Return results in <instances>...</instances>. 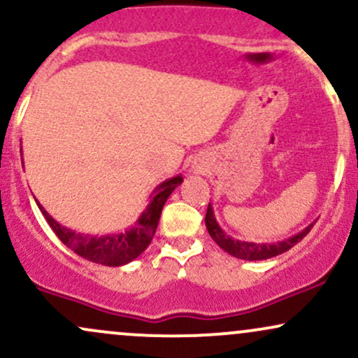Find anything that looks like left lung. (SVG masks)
Returning <instances> with one entry per match:
<instances>
[{"label":"left lung","mask_w":358,"mask_h":358,"mask_svg":"<svg viewBox=\"0 0 358 358\" xmlns=\"http://www.w3.org/2000/svg\"><path fill=\"white\" fill-rule=\"evenodd\" d=\"M205 225H207V231L210 234V237L222 249L225 250L231 256L237 259H244V261H262V259H269L279 254L289 250L293 245H296L308 232L311 231L313 224L308 225L306 229H303L301 232L294 234L289 239H285L281 242H273V244H256V242H244V241H236L231 236H227L220 229V225L217 224L215 215H213L212 205L208 203L207 215H205Z\"/></svg>","instance_id":"left-lung-1"}]
</instances>
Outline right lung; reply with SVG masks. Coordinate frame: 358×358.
Returning <instances> with one entry per match:
<instances>
[{"mask_svg":"<svg viewBox=\"0 0 358 358\" xmlns=\"http://www.w3.org/2000/svg\"><path fill=\"white\" fill-rule=\"evenodd\" d=\"M183 182L182 176H173V178L166 180L159 185L153 192L155 196L146 210L139 215V219L131 227L129 231L121 234H113V236H89V234L73 232L71 229L62 227L57 220H53L48 215L47 210L36 202L38 208L42 210L43 217L47 219L48 225L52 231L57 234V237L72 249L73 252L79 254L80 257L87 259V261L97 262V264L104 266H122L136 259L139 254L150 245L151 239H153L156 227H158L159 215H162L163 205L171 195V192ZM151 193V195H153Z\"/></svg>","mask_w":358,"mask_h":358,"instance_id":"obj_1","label":"right lung"}]
</instances>
